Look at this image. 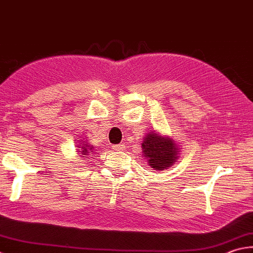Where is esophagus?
Here are the masks:
<instances>
[{"label": "esophagus", "instance_id": "34e87169", "mask_svg": "<svg viewBox=\"0 0 253 253\" xmlns=\"http://www.w3.org/2000/svg\"><path fill=\"white\" fill-rule=\"evenodd\" d=\"M113 150H116V151H123L126 149V145L123 144V143H120V144H117V145H113V147H112Z\"/></svg>", "mask_w": 253, "mask_h": 253}]
</instances>
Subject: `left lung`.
I'll return each mask as SVG.
<instances>
[{
  "label": "left lung",
  "mask_w": 253,
  "mask_h": 253,
  "mask_svg": "<svg viewBox=\"0 0 253 253\" xmlns=\"http://www.w3.org/2000/svg\"><path fill=\"white\" fill-rule=\"evenodd\" d=\"M142 149L149 165L155 170H164L173 166L179 152L173 139L156 132H150L144 136Z\"/></svg>",
  "instance_id": "left-lung-1"
}]
</instances>
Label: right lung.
Returning <instances> with one entry per match:
<instances>
[{"instance_id": "obj_1", "label": "right lung", "mask_w": 253, "mask_h": 253, "mask_svg": "<svg viewBox=\"0 0 253 253\" xmlns=\"http://www.w3.org/2000/svg\"><path fill=\"white\" fill-rule=\"evenodd\" d=\"M77 146H78V152H79V153H82V155H84V159H85V157H87L88 155L94 153V146L90 145L89 143H87V142L83 141L82 145H77ZM79 149L81 150L80 151H79ZM96 154H97V153H96Z\"/></svg>"}]
</instances>
